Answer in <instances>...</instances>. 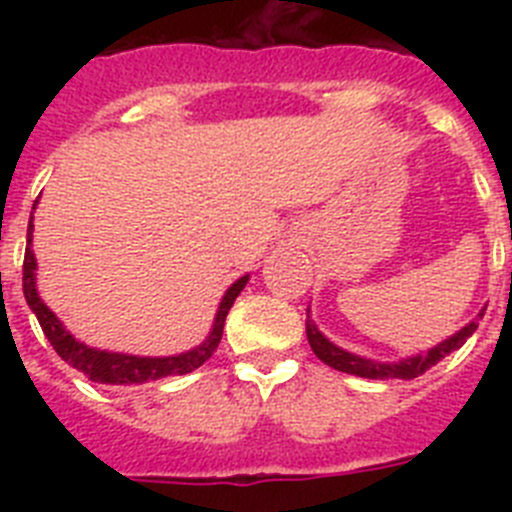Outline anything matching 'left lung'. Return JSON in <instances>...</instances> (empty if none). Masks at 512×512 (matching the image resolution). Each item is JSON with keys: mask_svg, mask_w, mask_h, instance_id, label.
Instances as JSON below:
<instances>
[{"mask_svg": "<svg viewBox=\"0 0 512 512\" xmlns=\"http://www.w3.org/2000/svg\"><path fill=\"white\" fill-rule=\"evenodd\" d=\"M485 310H479L477 318L472 323H467L461 330H456L454 336H449L446 341H441L438 346L428 348L423 354H415L408 356V359H400V361H374V359H366V356L359 354H351L346 348L336 346L333 341L323 336L318 330V325L310 320V307H307V341H310V348L315 351L323 364L333 366L338 372H346V374H356V377H366V379H415L420 377L423 372H428L431 366H436L443 356H449L451 351L464 346L469 336H472L474 330H477L479 320H482Z\"/></svg>", "mask_w": 512, "mask_h": 512, "instance_id": "8db88e82", "label": "left lung"}]
</instances>
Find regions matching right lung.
<instances>
[{
	"instance_id": "obj_1",
	"label": "right lung",
	"mask_w": 512,
	"mask_h": 512,
	"mask_svg": "<svg viewBox=\"0 0 512 512\" xmlns=\"http://www.w3.org/2000/svg\"><path fill=\"white\" fill-rule=\"evenodd\" d=\"M38 205V200H35ZM33 205V210H35ZM33 212H30V223H27V248H25V264H22V292H25V300L30 305V310L35 312L40 328H43L45 338L51 341V346L56 348V354L63 361L79 372L87 374L92 382L99 384H143L153 382V379L161 377H176V374L194 372L197 366L205 364L212 354H215L217 343L223 338V325L228 318V310L233 307L235 297L241 295L243 287L248 284L251 274H243L241 279H235L228 287V292L220 300V307L215 312V323H212L210 333H207L205 341L200 346L189 348L184 354L174 356H133V354H117V351H102V348H92L87 343L76 341L71 336L66 325L56 318V312L45 305L38 295V287H35V269H38V261H35L33 253Z\"/></svg>"
}]
</instances>
